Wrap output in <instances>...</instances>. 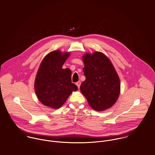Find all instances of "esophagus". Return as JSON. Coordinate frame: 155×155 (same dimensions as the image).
Returning <instances> with one entry per match:
<instances>
[{"label":"esophagus","mask_w":155,"mask_h":155,"mask_svg":"<svg viewBox=\"0 0 155 155\" xmlns=\"http://www.w3.org/2000/svg\"><path fill=\"white\" fill-rule=\"evenodd\" d=\"M76 85L77 86L78 88H80V85H81V82H80V81L77 82V83H76Z\"/></svg>","instance_id":"34e87169"}]
</instances>
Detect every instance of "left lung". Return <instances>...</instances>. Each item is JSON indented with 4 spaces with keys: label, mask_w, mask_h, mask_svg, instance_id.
I'll use <instances>...</instances> for the list:
<instances>
[{
    "label": "left lung",
    "mask_w": 155,
    "mask_h": 155,
    "mask_svg": "<svg viewBox=\"0 0 155 155\" xmlns=\"http://www.w3.org/2000/svg\"><path fill=\"white\" fill-rule=\"evenodd\" d=\"M86 80L80 86L89 105L96 111L111 107L120 94V78L109 58L103 53H86L83 57Z\"/></svg>",
    "instance_id": "obj_1"
}]
</instances>
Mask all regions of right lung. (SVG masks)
Returning a JSON list of instances; mask_svg holds the SVG:
<instances>
[{
  "label": "right lung",
  "mask_w": 155,
  "mask_h": 155,
  "mask_svg": "<svg viewBox=\"0 0 155 155\" xmlns=\"http://www.w3.org/2000/svg\"><path fill=\"white\" fill-rule=\"evenodd\" d=\"M69 52L54 51L43 59L35 80V91L38 99L53 109L61 107L73 91L78 87L71 81V71L62 66L69 57Z\"/></svg>",
  "instance_id": "obj_1"
}]
</instances>
